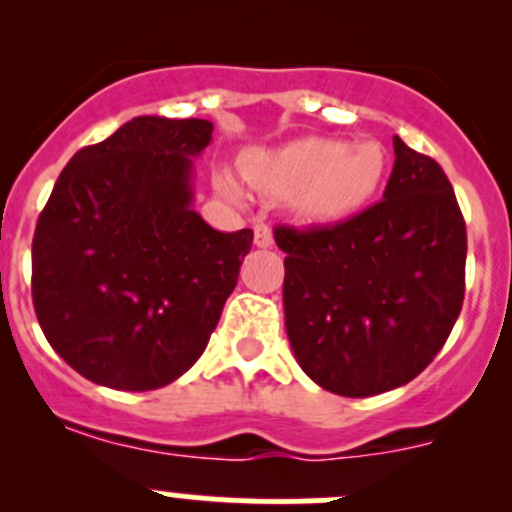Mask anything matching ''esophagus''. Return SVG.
Masks as SVG:
<instances>
[{
    "instance_id": "esophagus-1",
    "label": "esophagus",
    "mask_w": 512,
    "mask_h": 512,
    "mask_svg": "<svg viewBox=\"0 0 512 512\" xmlns=\"http://www.w3.org/2000/svg\"><path fill=\"white\" fill-rule=\"evenodd\" d=\"M275 237H272V227L267 223H257L255 225V245L257 247H272Z\"/></svg>"
}]
</instances>
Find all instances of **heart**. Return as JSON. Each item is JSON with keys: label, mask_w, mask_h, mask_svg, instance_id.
Listing matches in <instances>:
<instances>
[{"label": "heart", "mask_w": 512, "mask_h": 512, "mask_svg": "<svg viewBox=\"0 0 512 512\" xmlns=\"http://www.w3.org/2000/svg\"><path fill=\"white\" fill-rule=\"evenodd\" d=\"M252 188L272 198H294L317 223H337L374 200L386 178V151L374 141L299 138L270 151H255L242 163ZM215 185L240 198L235 178L218 173Z\"/></svg>", "instance_id": "1"}]
</instances>
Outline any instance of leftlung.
<instances>
[{"label": "left lung", "instance_id": "8db88e82", "mask_svg": "<svg viewBox=\"0 0 512 512\" xmlns=\"http://www.w3.org/2000/svg\"><path fill=\"white\" fill-rule=\"evenodd\" d=\"M394 153L384 200L337 225L275 227L292 352L314 384L352 399L416 379L466 294V220L451 180L399 136Z\"/></svg>", "mask_w": 512, "mask_h": 512}]
</instances>
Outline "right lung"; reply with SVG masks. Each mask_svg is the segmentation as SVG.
Here are the masks:
<instances>
[{
	"label": "right lung",
	"mask_w": 512,
	"mask_h": 512,
	"mask_svg": "<svg viewBox=\"0 0 512 512\" xmlns=\"http://www.w3.org/2000/svg\"><path fill=\"white\" fill-rule=\"evenodd\" d=\"M203 118L138 116L69 160L39 215L32 299L46 342L101 386L151 391L208 347L252 247L193 210Z\"/></svg>",
	"instance_id": "right-lung-1"
}]
</instances>
